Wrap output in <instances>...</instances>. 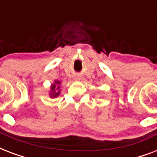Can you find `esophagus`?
I'll return each mask as SVG.
<instances>
[{
    "instance_id": "obj_1",
    "label": "esophagus",
    "mask_w": 157,
    "mask_h": 157,
    "mask_svg": "<svg viewBox=\"0 0 157 157\" xmlns=\"http://www.w3.org/2000/svg\"><path fill=\"white\" fill-rule=\"evenodd\" d=\"M80 76H75V80H80Z\"/></svg>"
}]
</instances>
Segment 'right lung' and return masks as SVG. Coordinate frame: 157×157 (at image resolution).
Returning <instances> with one entry per match:
<instances>
[{
  "instance_id": "1",
  "label": "right lung",
  "mask_w": 157,
  "mask_h": 157,
  "mask_svg": "<svg viewBox=\"0 0 157 157\" xmlns=\"http://www.w3.org/2000/svg\"><path fill=\"white\" fill-rule=\"evenodd\" d=\"M60 81H55L54 82L50 89H51V92H50V95L51 98H56L57 96L59 95V94H60Z\"/></svg>"
}]
</instances>
